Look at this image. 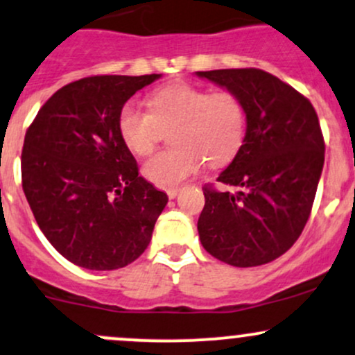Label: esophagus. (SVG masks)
Masks as SVG:
<instances>
[{
  "instance_id": "1",
  "label": "esophagus",
  "mask_w": 355,
  "mask_h": 355,
  "mask_svg": "<svg viewBox=\"0 0 355 355\" xmlns=\"http://www.w3.org/2000/svg\"><path fill=\"white\" fill-rule=\"evenodd\" d=\"M166 196H168V198H175L178 196V189H168L166 190Z\"/></svg>"
}]
</instances>
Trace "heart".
<instances>
[{
    "instance_id": "1",
    "label": "heart",
    "mask_w": 355,
    "mask_h": 355,
    "mask_svg": "<svg viewBox=\"0 0 355 355\" xmlns=\"http://www.w3.org/2000/svg\"><path fill=\"white\" fill-rule=\"evenodd\" d=\"M175 148L151 157L143 175L159 187H175L200 168L227 163L243 145L246 111L236 94L210 92L190 84H170L150 97V111L126 104L119 112L124 143L139 157L157 148L163 131L171 130Z\"/></svg>"
}]
</instances>
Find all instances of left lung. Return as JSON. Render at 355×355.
<instances>
[{
	"label": "left lung",
	"mask_w": 355,
	"mask_h": 355,
	"mask_svg": "<svg viewBox=\"0 0 355 355\" xmlns=\"http://www.w3.org/2000/svg\"><path fill=\"white\" fill-rule=\"evenodd\" d=\"M241 99L246 136L217 180L236 192L205 187L198 217L209 254L237 268L266 264L295 244L320 180L325 145L306 97L259 69L196 72Z\"/></svg>",
	"instance_id": "left-lung-1"
}]
</instances>
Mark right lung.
<instances>
[{
  "instance_id": "1",
  "label": "right lung",
  "mask_w": 355,
  "mask_h": 355,
  "mask_svg": "<svg viewBox=\"0 0 355 355\" xmlns=\"http://www.w3.org/2000/svg\"><path fill=\"white\" fill-rule=\"evenodd\" d=\"M151 76L64 85L38 111L21 151L23 192L49 243L77 266L119 270L145 252L168 197L138 175L119 112Z\"/></svg>"
}]
</instances>
